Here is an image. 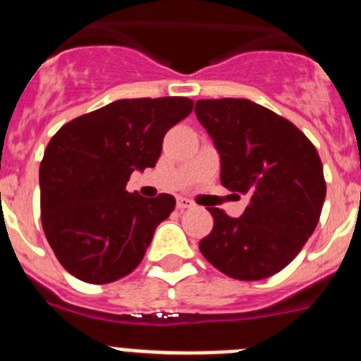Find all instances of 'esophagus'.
I'll return each mask as SVG.
<instances>
[{"instance_id": "esophagus-1", "label": "esophagus", "mask_w": 361, "mask_h": 361, "mask_svg": "<svg viewBox=\"0 0 361 361\" xmlns=\"http://www.w3.org/2000/svg\"><path fill=\"white\" fill-rule=\"evenodd\" d=\"M177 208L180 209V212H184V209L193 208V204H191V200H188L186 197H178V199H177Z\"/></svg>"}]
</instances>
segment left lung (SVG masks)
Masks as SVG:
<instances>
[{"label": "left lung", "mask_w": 361, "mask_h": 361, "mask_svg": "<svg viewBox=\"0 0 361 361\" xmlns=\"http://www.w3.org/2000/svg\"><path fill=\"white\" fill-rule=\"evenodd\" d=\"M195 114L220 155L222 186L250 195L238 219L209 208L215 224L200 253L231 279L275 275L320 220L325 180L317 148L295 124L250 99H200Z\"/></svg>", "instance_id": "left-lung-1"}]
</instances>
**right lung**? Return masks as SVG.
<instances>
[{"instance_id":"right-lung-1","label":"right lung","mask_w":361,"mask_h":361,"mask_svg":"<svg viewBox=\"0 0 361 361\" xmlns=\"http://www.w3.org/2000/svg\"><path fill=\"white\" fill-rule=\"evenodd\" d=\"M191 110L188 97L119 99L50 139L39 166L41 222L70 275L110 283L141 264L175 199L128 193L126 183L155 166L166 132Z\"/></svg>"}]
</instances>
